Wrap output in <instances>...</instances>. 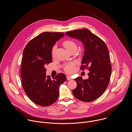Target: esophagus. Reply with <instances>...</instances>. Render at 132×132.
<instances>
[{"instance_id":"esophagus-1","label":"esophagus","mask_w":132,"mask_h":132,"mask_svg":"<svg viewBox=\"0 0 132 132\" xmlns=\"http://www.w3.org/2000/svg\"><path fill=\"white\" fill-rule=\"evenodd\" d=\"M67 80H71L72 79V78H71V77L70 76H67Z\"/></svg>"}]
</instances>
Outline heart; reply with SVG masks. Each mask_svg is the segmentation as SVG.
Here are the masks:
<instances>
[{"instance_id": "heart-1", "label": "heart", "mask_w": 132, "mask_h": 132, "mask_svg": "<svg viewBox=\"0 0 132 132\" xmlns=\"http://www.w3.org/2000/svg\"><path fill=\"white\" fill-rule=\"evenodd\" d=\"M63 46L65 47V48L67 50V51H69V50L72 49L73 48L75 47L76 48V44L72 40H65L63 42ZM54 50H55V47L53 48V50H52V53H54ZM75 69L74 64L73 63H70L69 64H68V65L66 66L65 68V70L67 72L71 73H72L74 71Z\"/></svg>"}]
</instances>
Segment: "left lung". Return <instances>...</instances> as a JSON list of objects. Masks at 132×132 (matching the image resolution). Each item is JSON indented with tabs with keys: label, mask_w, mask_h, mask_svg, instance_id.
I'll use <instances>...</instances> for the list:
<instances>
[{
	"label": "left lung",
	"mask_w": 132,
	"mask_h": 132,
	"mask_svg": "<svg viewBox=\"0 0 132 132\" xmlns=\"http://www.w3.org/2000/svg\"><path fill=\"white\" fill-rule=\"evenodd\" d=\"M65 35L83 44L84 52L80 69L86 68L89 71L87 79H75L77 86L73 94L80 101L92 102L103 94L109 83L111 66L108 49L101 38L87 29L68 31Z\"/></svg>",
	"instance_id": "left-lung-1"
}]
</instances>
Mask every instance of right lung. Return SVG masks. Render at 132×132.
I'll return each instance as SVG.
<instances>
[{
  "label": "right lung",
  "instance_id": "add662e5",
  "mask_svg": "<svg viewBox=\"0 0 132 132\" xmlns=\"http://www.w3.org/2000/svg\"><path fill=\"white\" fill-rule=\"evenodd\" d=\"M64 36L61 32H44L25 46L21 62V84L25 93L36 104L48 106L59 96V87L67 80L59 73L51 79L46 76L45 65L52 62V50L56 42Z\"/></svg>",
  "mask_w": 132,
  "mask_h": 132
}]
</instances>
